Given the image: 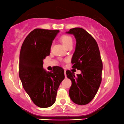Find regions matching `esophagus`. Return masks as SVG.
<instances>
[{"instance_id": "34e87169", "label": "esophagus", "mask_w": 124, "mask_h": 124, "mask_svg": "<svg viewBox=\"0 0 124 124\" xmlns=\"http://www.w3.org/2000/svg\"><path fill=\"white\" fill-rule=\"evenodd\" d=\"M64 74H65V77H67V74H66V71H65L64 72Z\"/></svg>"}]
</instances>
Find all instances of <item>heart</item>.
<instances>
[{
    "label": "heart",
    "mask_w": 124,
    "mask_h": 124,
    "mask_svg": "<svg viewBox=\"0 0 124 124\" xmlns=\"http://www.w3.org/2000/svg\"><path fill=\"white\" fill-rule=\"evenodd\" d=\"M61 41L63 46L65 47L69 46L70 44H72V39L71 37L67 35H63L61 37Z\"/></svg>",
    "instance_id": "obj_1"
}]
</instances>
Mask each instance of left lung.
<instances>
[{"mask_svg": "<svg viewBox=\"0 0 124 124\" xmlns=\"http://www.w3.org/2000/svg\"><path fill=\"white\" fill-rule=\"evenodd\" d=\"M67 33L73 35L76 40L71 59L72 68L82 71L77 76L70 70L66 71L67 77L72 82L69 95L74 103L85 105L93 99L102 80V63L100 50L95 39L83 29L75 27Z\"/></svg>", "mask_w": 124, "mask_h": 124, "instance_id": "8db88e82", "label": "left lung"}]
</instances>
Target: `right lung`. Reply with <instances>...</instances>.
Returning a JSON list of instances; mask_svg holds the SVG:
<instances>
[{
    "mask_svg": "<svg viewBox=\"0 0 124 124\" xmlns=\"http://www.w3.org/2000/svg\"><path fill=\"white\" fill-rule=\"evenodd\" d=\"M59 30L35 29L26 37L20 53L19 77L33 103L41 108L52 106L65 78L64 70L56 66L52 72L43 68V60L50 53Z\"/></svg>",
    "mask_w": 124,
    "mask_h": 124,
    "instance_id": "add662e5",
    "label": "right lung"
}]
</instances>
